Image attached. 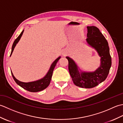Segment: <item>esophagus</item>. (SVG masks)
Segmentation results:
<instances>
[{
	"label": "esophagus",
	"mask_w": 123,
	"mask_h": 123,
	"mask_svg": "<svg viewBox=\"0 0 123 123\" xmlns=\"http://www.w3.org/2000/svg\"><path fill=\"white\" fill-rule=\"evenodd\" d=\"M62 55H63V56H65V55H66V54H67V53L65 51H63V52H62Z\"/></svg>",
	"instance_id": "obj_1"
}]
</instances>
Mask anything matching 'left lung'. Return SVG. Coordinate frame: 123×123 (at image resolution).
Segmentation results:
<instances>
[{
  "label": "left lung",
  "instance_id": "8db88e82",
  "mask_svg": "<svg viewBox=\"0 0 123 123\" xmlns=\"http://www.w3.org/2000/svg\"><path fill=\"white\" fill-rule=\"evenodd\" d=\"M87 28L86 42L97 52L100 57V66L95 71H83L71 57L66 56V58L68 60L69 71L74 84L79 87L91 88L103 82L107 77L111 66V58L107 41L98 28L93 26Z\"/></svg>",
  "mask_w": 123,
  "mask_h": 123
}]
</instances>
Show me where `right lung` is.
Returning <instances> with one entry per match:
<instances>
[{
  "instance_id": "right-lung-1",
  "label": "right lung",
  "mask_w": 123,
  "mask_h": 123,
  "mask_svg": "<svg viewBox=\"0 0 123 123\" xmlns=\"http://www.w3.org/2000/svg\"><path fill=\"white\" fill-rule=\"evenodd\" d=\"M24 30H23L22 31V33L20 34V35L18 36V37L16 39L15 41L14 42V43H13L12 46V52H11V54H10V56L12 55V52L14 51L16 45V44L20 40V38H21L23 34V32H24ZM60 58H61V56L58 57L53 62V63H52L48 72H47V74H46L45 76L42 78V79H40L38 80L34 81H32V82H22L17 80L16 78L14 77V75H13L12 72L11 71L13 79H14L15 81L18 85H19L23 88H24V89L28 91H30V92H38V91L43 90L48 87L49 85V83H50L51 80L52 76V74H53L54 69L56 66L57 62H58V61L60 60Z\"/></svg>"
}]
</instances>
